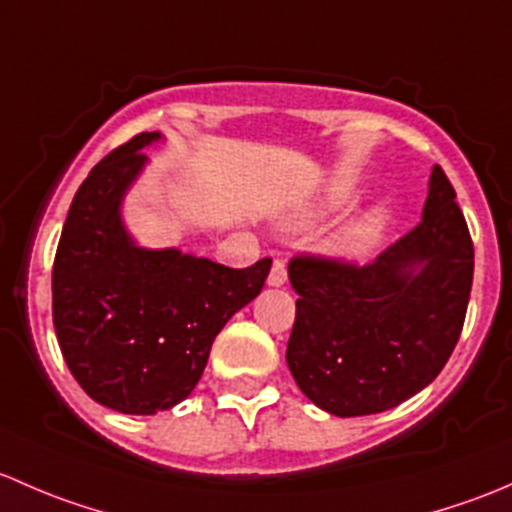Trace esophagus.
<instances>
[{
    "label": "esophagus",
    "instance_id": "34e87169",
    "mask_svg": "<svg viewBox=\"0 0 512 512\" xmlns=\"http://www.w3.org/2000/svg\"><path fill=\"white\" fill-rule=\"evenodd\" d=\"M286 281H288L286 261H283V258H276L271 266V273H268V286H283Z\"/></svg>",
    "mask_w": 512,
    "mask_h": 512
}]
</instances>
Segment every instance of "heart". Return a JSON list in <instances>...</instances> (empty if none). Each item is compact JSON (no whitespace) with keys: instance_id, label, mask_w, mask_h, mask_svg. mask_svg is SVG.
Listing matches in <instances>:
<instances>
[{"instance_id":"heart-1","label":"heart","mask_w":512,"mask_h":512,"mask_svg":"<svg viewBox=\"0 0 512 512\" xmlns=\"http://www.w3.org/2000/svg\"><path fill=\"white\" fill-rule=\"evenodd\" d=\"M384 219H387V217H384L382 212L370 214V217L362 221L360 229H357L355 234H352L350 239H347V249L355 251V254H362V251L370 249L374 241L379 239V234H382Z\"/></svg>"}]
</instances>
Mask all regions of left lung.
<instances>
[{
	"instance_id": "1",
	"label": "left lung",
	"mask_w": 512,
	"mask_h": 512,
	"mask_svg": "<svg viewBox=\"0 0 512 512\" xmlns=\"http://www.w3.org/2000/svg\"><path fill=\"white\" fill-rule=\"evenodd\" d=\"M288 276L300 392L335 416L407 402L449 362L471 298L473 241L446 172L434 167L424 217L374 261L295 254Z\"/></svg>"
}]
</instances>
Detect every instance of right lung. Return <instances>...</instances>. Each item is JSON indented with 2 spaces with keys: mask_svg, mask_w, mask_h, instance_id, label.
I'll return each mask as SVG.
<instances>
[{
  "mask_svg": "<svg viewBox=\"0 0 512 512\" xmlns=\"http://www.w3.org/2000/svg\"><path fill=\"white\" fill-rule=\"evenodd\" d=\"M157 133L103 157L68 209L54 271V328L83 392L123 414H155L197 387L214 337L261 293L271 258L229 268L177 249H138L120 202Z\"/></svg>",
  "mask_w": 512,
  "mask_h": 512,
  "instance_id": "obj_1",
  "label": "right lung"
}]
</instances>
